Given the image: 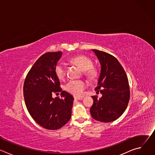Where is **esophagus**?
<instances>
[{
  "instance_id": "esophagus-1",
  "label": "esophagus",
  "mask_w": 155,
  "mask_h": 155,
  "mask_svg": "<svg viewBox=\"0 0 155 155\" xmlns=\"http://www.w3.org/2000/svg\"><path fill=\"white\" fill-rule=\"evenodd\" d=\"M83 99V97H75V100H82Z\"/></svg>"
}]
</instances>
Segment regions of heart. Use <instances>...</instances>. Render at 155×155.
I'll list each match as a JSON object with an SVG mask.
<instances>
[{
    "mask_svg": "<svg viewBox=\"0 0 155 155\" xmlns=\"http://www.w3.org/2000/svg\"><path fill=\"white\" fill-rule=\"evenodd\" d=\"M71 61L76 64L78 67L84 71V75L89 80H96L98 77L97 70L92 67L93 62L90 58L85 55H77L71 58ZM55 72L59 79H62L65 76V67L62 62L57 64L55 68ZM85 81L80 80H70L65 85V90L69 93L80 97L83 94L86 87Z\"/></svg>",
    "mask_w": 155,
    "mask_h": 155,
    "instance_id": "obj_1",
    "label": "heart"
}]
</instances>
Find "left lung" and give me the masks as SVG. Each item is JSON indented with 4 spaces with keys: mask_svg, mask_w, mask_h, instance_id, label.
Wrapping results in <instances>:
<instances>
[{
    "mask_svg": "<svg viewBox=\"0 0 155 155\" xmlns=\"http://www.w3.org/2000/svg\"><path fill=\"white\" fill-rule=\"evenodd\" d=\"M101 64V74L95 88L102 94L100 99L92 96L93 104L90 108L92 117L104 123L118 119L127 107L130 91L127 75L114 56L106 52L93 50Z\"/></svg>",
    "mask_w": 155,
    "mask_h": 155,
    "instance_id": "8db88e82",
    "label": "left lung"
}]
</instances>
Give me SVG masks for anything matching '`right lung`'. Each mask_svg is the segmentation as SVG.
Returning a JSON list of instances; mask_svg holds the SVG:
<instances>
[{
  "instance_id": "obj_1",
  "label": "right lung",
  "mask_w": 155,
  "mask_h": 155,
  "mask_svg": "<svg viewBox=\"0 0 155 155\" xmlns=\"http://www.w3.org/2000/svg\"><path fill=\"white\" fill-rule=\"evenodd\" d=\"M62 53L48 52L34 63L25 80L23 94L28 112L34 121L43 128L60 129L71 118L74 97L62 91L55 68ZM61 92V97L54 99L53 93Z\"/></svg>"
}]
</instances>
